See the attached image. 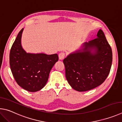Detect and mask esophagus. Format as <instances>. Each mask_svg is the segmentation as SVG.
Segmentation results:
<instances>
[{
  "instance_id": "esophagus-1",
  "label": "esophagus",
  "mask_w": 122,
  "mask_h": 122,
  "mask_svg": "<svg viewBox=\"0 0 122 122\" xmlns=\"http://www.w3.org/2000/svg\"><path fill=\"white\" fill-rule=\"evenodd\" d=\"M65 56H66V54H65V52H61L58 55L59 59H61V60L64 59V57H65Z\"/></svg>"
}]
</instances>
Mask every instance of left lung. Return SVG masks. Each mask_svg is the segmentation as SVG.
<instances>
[{"instance_id":"1","label":"left lung","mask_w":122,"mask_h":122,"mask_svg":"<svg viewBox=\"0 0 122 122\" xmlns=\"http://www.w3.org/2000/svg\"><path fill=\"white\" fill-rule=\"evenodd\" d=\"M82 47L63 60L66 78L72 88L79 92L101 85L109 74L112 61V48L101 29L97 38L85 43Z\"/></svg>"}]
</instances>
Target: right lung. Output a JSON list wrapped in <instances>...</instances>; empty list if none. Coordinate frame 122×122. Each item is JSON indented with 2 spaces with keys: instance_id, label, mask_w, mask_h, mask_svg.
Instances as JSON below:
<instances>
[{
  "instance_id": "obj_1",
  "label": "right lung",
  "mask_w": 122,
  "mask_h": 122,
  "mask_svg": "<svg viewBox=\"0 0 122 122\" xmlns=\"http://www.w3.org/2000/svg\"><path fill=\"white\" fill-rule=\"evenodd\" d=\"M23 28L17 35L10 50V65L14 78L19 86L28 92H35L43 88L49 73L58 60L57 53H27L21 40Z\"/></svg>"
}]
</instances>
